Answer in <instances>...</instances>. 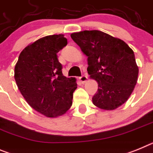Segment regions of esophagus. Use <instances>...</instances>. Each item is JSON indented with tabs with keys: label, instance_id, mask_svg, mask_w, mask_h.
Returning <instances> with one entry per match:
<instances>
[{
	"label": "esophagus",
	"instance_id": "obj_1",
	"mask_svg": "<svg viewBox=\"0 0 153 153\" xmlns=\"http://www.w3.org/2000/svg\"><path fill=\"white\" fill-rule=\"evenodd\" d=\"M79 80H80L83 83H84L87 80V75L81 76L79 77Z\"/></svg>",
	"mask_w": 153,
	"mask_h": 153
}]
</instances>
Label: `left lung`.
Instances as JSON below:
<instances>
[{"label":"left lung","mask_w":153,"mask_h":153,"mask_svg":"<svg viewBox=\"0 0 153 153\" xmlns=\"http://www.w3.org/2000/svg\"><path fill=\"white\" fill-rule=\"evenodd\" d=\"M87 56V73L98 83L93 104L114 110L127 101L134 91L139 67L132 49L124 41L98 30L70 35Z\"/></svg>","instance_id":"obj_1"}]
</instances>
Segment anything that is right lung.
I'll return each mask as SVG.
<instances>
[{
    "mask_svg": "<svg viewBox=\"0 0 153 153\" xmlns=\"http://www.w3.org/2000/svg\"><path fill=\"white\" fill-rule=\"evenodd\" d=\"M67 45L63 35L38 39L25 47L14 67V79L30 106L43 115L56 117L64 114L73 103L77 84L74 77L62 75L57 53Z\"/></svg>",
    "mask_w": 153,
    "mask_h": 153,
    "instance_id": "right-lung-1",
    "label": "right lung"
}]
</instances>
